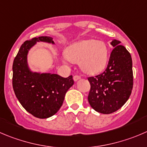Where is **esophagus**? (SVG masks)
Listing matches in <instances>:
<instances>
[{"instance_id": "obj_1", "label": "esophagus", "mask_w": 147, "mask_h": 147, "mask_svg": "<svg viewBox=\"0 0 147 147\" xmlns=\"http://www.w3.org/2000/svg\"><path fill=\"white\" fill-rule=\"evenodd\" d=\"M80 79V76H79V75H75V76L73 77V80L75 82H77Z\"/></svg>"}]
</instances>
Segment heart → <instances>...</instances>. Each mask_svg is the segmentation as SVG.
Instances as JSON below:
<instances>
[{
    "instance_id": "b5f03b06",
    "label": "heart",
    "mask_w": 147,
    "mask_h": 147,
    "mask_svg": "<svg viewBox=\"0 0 147 147\" xmlns=\"http://www.w3.org/2000/svg\"><path fill=\"white\" fill-rule=\"evenodd\" d=\"M64 57V63L70 61L79 63L85 73L96 74L106 67L108 60V48L102 41L95 39L81 40L68 47Z\"/></svg>"
}]
</instances>
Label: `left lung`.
Wrapping results in <instances>:
<instances>
[{
    "label": "left lung",
    "instance_id": "1",
    "mask_svg": "<svg viewBox=\"0 0 147 147\" xmlns=\"http://www.w3.org/2000/svg\"><path fill=\"white\" fill-rule=\"evenodd\" d=\"M113 39L108 64L100 75L88 78L90 90L88 102L98 113L109 114L120 109L130 97L133 88L132 59L130 53Z\"/></svg>",
    "mask_w": 147,
    "mask_h": 147
}]
</instances>
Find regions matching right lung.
I'll return each mask as SVG.
<instances>
[{
  "label": "right lung",
  "instance_id": "add662e5",
  "mask_svg": "<svg viewBox=\"0 0 147 147\" xmlns=\"http://www.w3.org/2000/svg\"><path fill=\"white\" fill-rule=\"evenodd\" d=\"M37 42L55 45L50 36H40L21 45L13 64V88L27 112L39 119H47L57 113L74 81L72 75L65 78L57 74L34 72L31 69L28 55Z\"/></svg>",
  "mask_w": 147,
  "mask_h": 147
}]
</instances>
